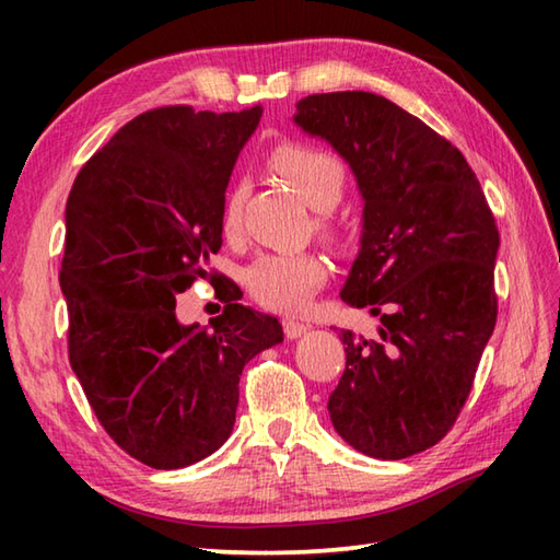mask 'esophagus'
Here are the masks:
<instances>
[{
    "mask_svg": "<svg viewBox=\"0 0 560 560\" xmlns=\"http://www.w3.org/2000/svg\"><path fill=\"white\" fill-rule=\"evenodd\" d=\"M281 325H283V335H287V339H295V337H301L303 331L311 329V325L299 323V319H293V317H283V319H281Z\"/></svg>",
    "mask_w": 560,
    "mask_h": 560,
    "instance_id": "esophagus-1",
    "label": "esophagus"
}]
</instances>
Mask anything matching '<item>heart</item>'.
<instances>
[{
    "instance_id": "1",
    "label": "heart",
    "mask_w": 560,
    "mask_h": 560,
    "mask_svg": "<svg viewBox=\"0 0 560 560\" xmlns=\"http://www.w3.org/2000/svg\"><path fill=\"white\" fill-rule=\"evenodd\" d=\"M271 165L299 189L313 209H319L317 229L327 237H339L341 225L329 211L347 187V171L337 156L311 144H279L271 153ZM245 189L241 183L225 189L221 205V229L225 235H237L243 229ZM327 261L313 249L301 253H277L259 257L245 271V287L253 299L271 311L301 313L327 281Z\"/></svg>"
}]
</instances>
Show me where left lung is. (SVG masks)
Returning <instances> with one entry per match:
<instances>
[{
    "mask_svg": "<svg viewBox=\"0 0 560 560\" xmlns=\"http://www.w3.org/2000/svg\"><path fill=\"white\" fill-rule=\"evenodd\" d=\"M295 110L359 180L361 253L341 301L380 317L375 339L341 329L347 368L329 395L331 423L363 455L411 457L455 425L493 335V211L462 151L392 101L315 93Z\"/></svg>",
    "mask_w": 560,
    "mask_h": 560,
    "instance_id": "obj_1",
    "label": "left lung"
}]
</instances>
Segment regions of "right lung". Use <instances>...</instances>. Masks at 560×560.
<instances>
[{"label": "right lung", "instance_id": "1", "mask_svg": "<svg viewBox=\"0 0 560 560\" xmlns=\"http://www.w3.org/2000/svg\"><path fill=\"white\" fill-rule=\"evenodd\" d=\"M261 105L241 113L163 105L137 115L79 171L67 199L59 287L67 349L115 445L151 469H183L229 440L249 359L283 339L277 317L237 303L185 327L175 299L217 279L221 205ZM217 289V287H213Z\"/></svg>", "mask_w": 560, "mask_h": 560}]
</instances>
